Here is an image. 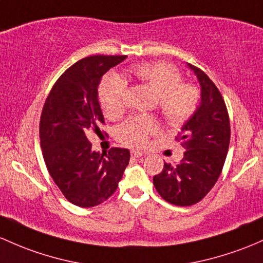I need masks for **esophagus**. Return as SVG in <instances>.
I'll return each instance as SVG.
<instances>
[{"label": "esophagus", "mask_w": 263, "mask_h": 263, "mask_svg": "<svg viewBox=\"0 0 263 263\" xmlns=\"http://www.w3.org/2000/svg\"><path fill=\"white\" fill-rule=\"evenodd\" d=\"M131 155L134 157H142L143 156V154L141 153V151H137V150H132L131 151Z\"/></svg>", "instance_id": "obj_1"}]
</instances>
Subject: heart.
<instances>
[{"mask_svg":"<svg viewBox=\"0 0 263 263\" xmlns=\"http://www.w3.org/2000/svg\"><path fill=\"white\" fill-rule=\"evenodd\" d=\"M131 73L142 84L147 85L157 96V110L171 127H180L193 117L199 106L198 88L190 83H182L178 68L167 63H145L134 66ZM127 83L118 76L110 74L99 85V102L104 115L117 120L126 108ZM157 131V123L153 118L135 117L117 128V139L123 145L141 147L148 136Z\"/></svg>","mask_w":263,"mask_h":263,"instance_id":"b5f03b06","label":"heart"}]
</instances>
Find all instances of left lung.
Listing matches in <instances>:
<instances>
[{"instance_id": "left-lung-1", "label": "left lung", "mask_w": 263, "mask_h": 263, "mask_svg": "<svg viewBox=\"0 0 263 263\" xmlns=\"http://www.w3.org/2000/svg\"><path fill=\"white\" fill-rule=\"evenodd\" d=\"M201 88L200 104L175 137L184 148L180 162H165L154 176L157 193L167 203L179 206L197 204L205 197L222 173L231 140L224 99L201 69L187 64Z\"/></svg>"}]
</instances>
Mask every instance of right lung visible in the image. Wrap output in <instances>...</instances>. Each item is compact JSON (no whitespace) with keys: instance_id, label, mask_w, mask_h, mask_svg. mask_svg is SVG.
Wrapping results in <instances>:
<instances>
[{"instance_id":"obj_1","label":"right lung","mask_w":263,"mask_h":263,"mask_svg":"<svg viewBox=\"0 0 263 263\" xmlns=\"http://www.w3.org/2000/svg\"><path fill=\"white\" fill-rule=\"evenodd\" d=\"M126 55H92L79 60L51 88L40 118V143L49 174L74 205L90 208L107 200L128 165L129 151L92 150L87 134L104 123L98 85Z\"/></svg>"}]
</instances>
